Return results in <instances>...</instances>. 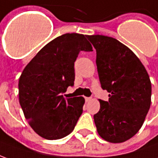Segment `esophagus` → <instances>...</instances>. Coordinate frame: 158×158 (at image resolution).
Masks as SVG:
<instances>
[{"label":"esophagus","mask_w":158,"mask_h":158,"mask_svg":"<svg viewBox=\"0 0 158 158\" xmlns=\"http://www.w3.org/2000/svg\"><path fill=\"white\" fill-rule=\"evenodd\" d=\"M92 100V98L91 97H85V102H90Z\"/></svg>","instance_id":"esophagus-1"}]
</instances>
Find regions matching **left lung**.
Instances as JSON below:
<instances>
[{
  "instance_id": "obj_1",
  "label": "left lung",
  "mask_w": 158,
  "mask_h": 158,
  "mask_svg": "<svg viewBox=\"0 0 158 158\" xmlns=\"http://www.w3.org/2000/svg\"><path fill=\"white\" fill-rule=\"evenodd\" d=\"M87 38L96 51L102 88L109 92L108 102L100 100L94 115L97 132L108 142H124L139 131L150 109L149 75L135 54L118 40L100 35Z\"/></svg>"
}]
</instances>
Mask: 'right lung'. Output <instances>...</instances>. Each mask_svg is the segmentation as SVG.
Instances as JSON below:
<instances>
[{
	"mask_svg": "<svg viewBox=\"0 0 158 158\" xmlns=\"http://www.w3.org/2000/svg\"><path fill=\"white\" fill-rule=\"evenodd\" d=\"M87 35L65 34L49 42L23 69L19 96L25 118L35 132L58 139L72 132L83 113L85 98H64L74 84V62L81 51L92 52Z\"/></svg>",
	"mask_w": 158,
	"mask_h": 158,
	"instance_id": "1",
	"label": "right lung"
}]
</instances>
